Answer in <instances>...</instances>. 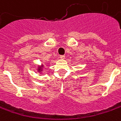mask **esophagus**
I'll return each mask as SVG.
<instances>
[{"instance_id": "esophagus-1", "label": "esophagus", "mask_w": 121, "mask_h": 121, "mask_svg": "<svg viewBox=\"0 0 121 121\" xmlns=\"http://www.w3.org/2000/svg\"><path fill=\"white\" fill-rule=\"evenodd\" d=\"M60 58H61V59H64L65 56H60Z\"/></svg>"}]
</instances>
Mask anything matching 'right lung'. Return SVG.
<instances>
[{
  "label": "right lung",
  "mask_w": 121,
  "mask_h": 121,
  "mask_svg": "<svg viewBox=\"0 0 121 121\" xmlns=\"http://www.w3.org/2000/svg\"><path fill=\"white\" fill-rule=\"evenodd\" d=\"M43 65H41V67H39V68H38V71H39V72H41V71H42V68H43Z\"/></svg>",
  "instance_id": "1"
}]
</instances>
